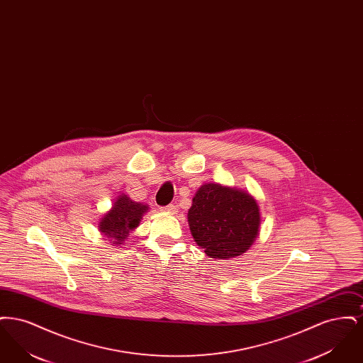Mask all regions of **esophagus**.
<instances>
[{
	"mask_svg": "<svg viewBox=\"0 0 363 363\" xmlns=\"http://www.w3.org/2000/svg\"><path fill=\"white\" fill-rule=\"evenodd\" d=\"M162 211H164V212H167V213H175V212H177V207L173 206V204H170V206L162 207Z\"/></svg>",
	"mask_w": 363,
	"mask_h": 363,
	"instance_id": "34e87169",
	"label": "esophagus"
}]
</instances>
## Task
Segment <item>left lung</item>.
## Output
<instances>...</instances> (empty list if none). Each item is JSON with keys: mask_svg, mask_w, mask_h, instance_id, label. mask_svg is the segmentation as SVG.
Here are the masks:
<instances>
[{"mask_svg": "<svg viewBox=\"0 0 363 363\" xmlns=\"http://www.w3.org/2000/svg\"><path fill=\"white\" fill-rule=\"evenodd\" d=\"M188 222L194 241L211 259L237 257L257 237L259 206L245 191L206 184L193 197Z\"/></svg>", "mask_w": 363, "mask_h": 363, "instance_id": "8db88e82", "label": "left lung"}]
</instances>
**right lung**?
<instances>
[{
	"mask_svg": "<svg viewBox=\"0 0 363 363\" xmlns=\"http://www.w3.org/2000/svg\"><path fill=\"white\" fill-rule=\"evenodd\" d=\"M147 209V206L135 203L128 196L122 194L114 203L111 211L104 215L99 230L111 238V243H121L128 237L129 231L138 227Z\"/></svg>",
	"mask_w": 363,
	"mask_h": 363,
	"instance_id": "add662e5",
	"label": "right lung"
}]
</instances>
